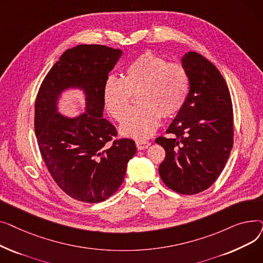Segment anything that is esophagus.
Masks as SVG:
<instances>
[{"mask_svg":"<svg viewBox=\"0 0 263 263\" xmlns=\"http://www.w3.org/2000/svg\"><path fill=\"white\" fill-rule=\"evenodd\" d=\"M135 145H136L137 149H139V150H143V149L148 148V147L150 146V143H149L148 141H137V142L135 143Z\"/></svg>","mask_w":263,"mask_h":263,"instance_id":"esophagus-1","label":"esophagus"}]
</instances>
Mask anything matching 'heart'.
Returning <instances> with one entry per match:
<instances>
[{"label":"heart","mask_w":263,"mask_h":263,"mask_svg":"<svg viewBox=\"0 0 263 263\" xmlns=\"http://www.w3.org/2000/svg\"><path fill=\"white\" fill-rule=\"evenodd\" d=\"M189 89V77L183 67L168 64L148 52L126 67L122 79H106L102 98L107 112L121 121L128 110L130 93H137L139 106L123 120L120 132L135 140H144L157 130L161 116L172 117L182 108Z\"/></svg>","instance_id":"obj_1"}]
</instances>
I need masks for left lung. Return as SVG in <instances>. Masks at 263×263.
Segmentation results:
<instances>
[{"label": "left lung", "mask_w": 263, "mask_h": 263, "mask_svg": "<svg viewBox=\"0 0 263 263\" xmlns=\"http://www.w3.org/2000/svg\"><path fill=\"white\" fill-rule=\"evenodd\" d=\"M190 90L166 133L156 143L165 149L160 164L162 181L180 194H197L210 187L225 167L233 145L230 93L217 68L197 52L181 59Z\"/></svg>", "instance_id": "8db88e82"}]
</instances>
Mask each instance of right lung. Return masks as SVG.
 Returning a JSON list of instances; mask_svg holds the SVG:
<instances>
[{"instance_id":"obj_1","label":"right lung","mask_w":263,"mask_h":263,"mask_svg":"<svg viewBox=\"0 0 263 263\" xmlns=\"http://www.w3.org/2000/svg\"><path fill=\"white\" fill-rule=\"evenodd\" d=\"M121 55V50L101 45L68 49L37 93L35 132L41 157L54 181L80 201L112 196L136 153L131 139L112 141L116 129L103 118V85ZM73 89L85 95L86 112L71 118L58 112V103L63 92Z\"/></svg>"}]
</instances>
